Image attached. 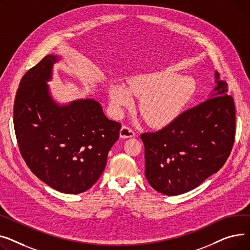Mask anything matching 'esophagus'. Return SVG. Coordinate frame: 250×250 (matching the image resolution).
<instances>
[{
    "label": "esophagus",
    "instance_id": "obj_1",
    "mask_svg": "<svg viewBox=\"0 0 250 250\" xmlns=\"http://www.w3.org/2000/svg\"><path fill=\"white\" fill-rule=\"evenodd\" d=\"M135 136V132L131 127L124 125L121 130H120V137L121 138H130V137H134Z\"/></svg>",
    "mask_w": 250,
    "mask_h": 250
}]
</instances>
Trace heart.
<instances>
[{
	"instance_id": "b5f03b06",
	"label": "heart",
	"mask_w": 250,
	"mask_h": 250,
	"mask_svg": "<svg viewBox=\"0 0 250 250\" xmlns=\"http://www.w3.org/2000/svg\"><path fill=\"white\" fill-rule=\"evenodd\" d=\"M195 91L193 79L163 70L130 80L126 89L112 86L110 99L112 105L121 110L131 103L130 95L142 97L139 110L146 121L154 126H167L178 118Z\"/></svg>"
}]
</instances>
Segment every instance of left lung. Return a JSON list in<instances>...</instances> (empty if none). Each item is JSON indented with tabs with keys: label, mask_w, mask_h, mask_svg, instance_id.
<instances>
[{
	"label": "left lung",
	"mask_w": 250,
	"mask_h": 250,
	"mask_svg": "<svg viewBox=\"0 0 250 250\" xmlns=\"http://www.w3.org/2000/svg\"><path fill=\"white\" fill-rule=\"evenodd\" d=\"M211 98L182 113L164 129L143 133L145 177L157 192L177 196L221 168L235 139V105L219 81Z\"/></svg>",
	"instance_id": "left-lung-1"
}]
</instances>
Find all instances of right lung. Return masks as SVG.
<instances>
[{
    "instance_id": "1",
    "label": "right lung",
    "mask_w": 250,
    "mask_h": 250,
    "mask_svg": "<svg viewBox=\"0 0 250 250\" xmlns=\"http://www.w3.org/2000/svg\"><path fill=\"white\" fill-rule=\"evenodd\" d=\"M56 56L46 55L22 78L14 103V128L27 167L58 192L80 194L104 171L121 124L99 103L79 100L60 107L48 94Z\"/></svg>"
}]
</instances>
